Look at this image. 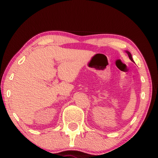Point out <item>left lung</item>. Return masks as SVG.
I'll return each mask as SVG.
<instances>
[{
    "mask_svg": "<svg viewBox=\"0 0 158 158\" xmlns=\"http://www.w3.org/2000/svg\"><path fill=\"white\" fill-rule=\"evenodd\" d=\"M127 52V54H128V55H129V59H130V60H131V61H132V62H134V61H133V60H132V57H131V53L129 52Z\"/></svg>",
    "mask_w": 158,
    "mask_h": 158,
    "instance_id": "left-lung-1",
    "label": "left lung"
}]
</instances>
